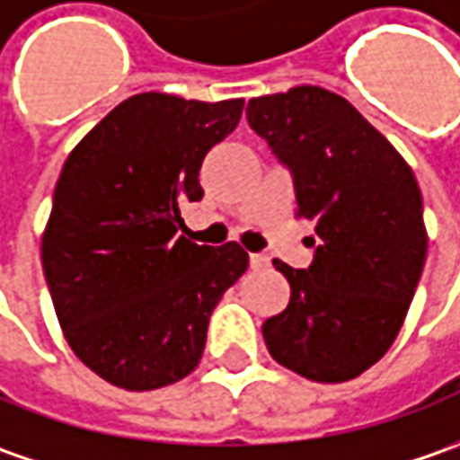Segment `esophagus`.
Here are the masks:
<instances>
[{"instance_id": "34e87169", "label": "esophagus", "mask_w": 460, "mask_h": 460, "mask_svg": "<svg viewBox=\"0 0 460 460\" xmlns=\"http://www.w3.org/2000/svg\"><path fill=\"white\" fill-rule=\"evenodd\" d=\"M249 264H252V270H264L270 264V257L267 254H249Z\"/></svg>"}]
</instances>
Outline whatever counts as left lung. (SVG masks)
Segmentation results:
<instances>
[{
  "mask_svg": "<svg viewBox=\"0 0 460 460\" xmlns=\"http://www.w3.org/2000/svg\"><path fill=\"white\" fill-rule=\"evenodd\" d=\"M246 119L290 167L295 216L318 234L308 270L275 260L290 303L261 325L267 351L310 382H349L387 354L422 275L418 181L387 137L321 86L257 96Z\"/></svg>",
  "mask_w": 460,
  "mask_h": 460,
  "instance_id": "8db88e82",
  "label": "left lung"
}]
</instances>
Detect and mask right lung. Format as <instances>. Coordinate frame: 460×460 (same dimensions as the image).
Segmentation results:
<instances>
[{"mask_svg":"<svg viewBox=\"0 0 460 460\" xmlns=\"http://www.w3.org/2000/svg\"><path fill=\"white\" fill-rule=\"evenodd\" d=\"M244 99L137 93L68 155L42 231V270L73 354L109 385L147 392L181 382L203 357L208 318L244 275L236 242L178 234L203 199V157L236 129Z\"/></svg>","mask_w":460,"mask_h":460,"instance_id":"obj_1","label":"right lung"}]
</instances>
